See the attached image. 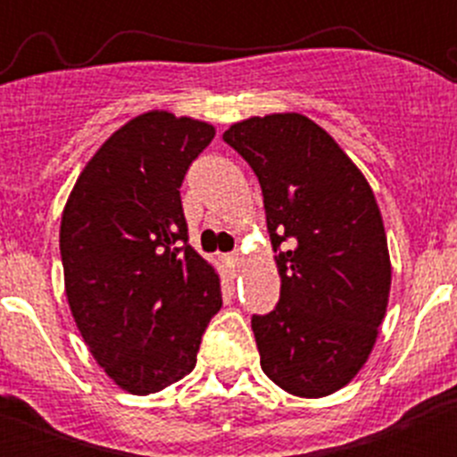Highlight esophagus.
<instances>
[{
	"label": "esophagus",
	"mask_w": 457,
	"mask_h": 457,
	"mask_svg": "<svg viewBox=\"0 0 457 457\" xmlns=\"http://www.w3.org/2000/svg\"><path fill=\"white\" fill-rule=\"evenodd\" d=\"M241 258H243V254H241V252H232V254H229L228 256V261H229V265H232V267H237L238 265V262H241Z\"/></svg>",
	"instance_id": "obj_1"
}]
</instances>
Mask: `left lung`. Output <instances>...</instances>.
<instances>
[{"mask_svg": "<svg viewBox=\"0 0 457 457\" xmlns=\"http://www.w3.org/2000/svg\"><path fill=\"white\" fill-rule=\"evenodd\" d=\"M223 141L258 177L278 254V303L252 316L262 371L301 398L334 394L370 358L389 301L386 234L370 183L303 114L252 117Z\"/></svg>", "mask_w": 457, "mask_h": 457, "instance_id": "1", "label": "left lung"}]
</instances>
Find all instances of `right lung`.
I'll use <instances>...</instances> for the list:
<instances>
[{
    "label": "right lung",
    "mask_w": 457,
    "mask_h": 457,
    "mask_svg": "<svg viewBox=\"0 0 457 457\" xmlns=\"http://www.w3.org/2000/svg\"><path fill=\"white\" fill-rule=\"evenodd\" d=\"M214 135L196 119L141 114L87 161L63 210L71 312L95 361L130 394H156L195 370L223 305L219 274L187 243L179 192Z\"/></svg>",
    "instance_id": "right-lung-1"
}]
</instances>
